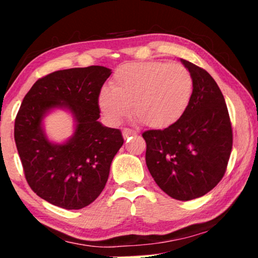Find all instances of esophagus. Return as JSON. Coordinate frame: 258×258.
I'll list each match as a JSON object with an SVG mask.
<instances>
[{"label":"esophagus","instance_id":"esophagus-1","mask_svg":"<svg viewBox=\"0 0 258 258\" xmlns=\"http://www.w3.org/2000/svg\"><path fill=\"white\" fill-rule=\"evenodd\" d=\"M122 135H123V137H124V139H128V137H130V136L137 135V132H136V130H134V129L124 128L122 130Z\"/></svg>","mask_w":258,"mask_h":258}]
</instances>
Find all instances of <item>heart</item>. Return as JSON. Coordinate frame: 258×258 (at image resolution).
<instances>
[{"label": "heart", "instance_id": "b5f03b06", "mask_svg": "<svg viewBox=\"0 0 258 258\" xmlns=\"http://www.w3.org/2000/svg\"><path fill=\"white\" fill-rule=\"evenodd\" d=\"M191 74L181 63L135 62L116 70L111 89L98 93V107L110 124L134 114L150 128H167L182 117L192 97Z\"/></svg>", "mask_w": 258, "mask_h": 258}]
</instances>
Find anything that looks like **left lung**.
Segmentation results:
<instances>
[{
	"label": "left lung",
	"instance_id": "8db88e82",
	"mask_svg": "<svg viewBox=\"0 0 258 258\" xmlns=\"http://www.w3.org/2000/svg\"><path fill=\"white\" fill-rule=\"evenodd\" d=\"M191 74L190 104L177 122L142 134L146 162L157 185L172 199L190 201L206 195L227 170L232 128L223 94L210 74L181 59Z\"/></svg>",
	"mask_w": 258,
	"mask_h": 258
}]
</instances>
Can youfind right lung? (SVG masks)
<instances>
[{"label":"right lung","mask_w":258,"mask_h":258,"mask_svg":"<svg viewBox=\"0 0 258 258\" xmlns=\"http://www.w3.org/2000/svg\"><path fill=\"white\" fill-rule=\"evenodd\" d=\"M110 74L101 66L49 74L35 82L17 112L14 137L24 176L37 196L56 207L82 209L94 202L124 142L118 129L98 122V93ZM54 107H67L77 121L73 137L63 145L51 144L41 128Z\"/></svg>","instance_id":"add662e5"}]
</instances>
